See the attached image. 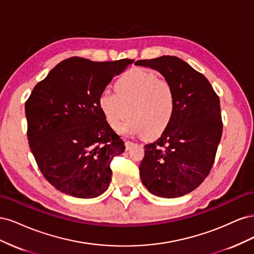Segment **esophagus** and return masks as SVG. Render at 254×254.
Segmentation results:
<instances>
[{"mask_svg": "<svg viewBox=\"0 0 254 254\" xmlns=\"http://www.w3.org/2000/svg\"><path fill=\"white\" fill-rule=\"evenodd\" d=\"M134 145V143L133 142H131V141H126L125 142V146H126V150H129L130 148L132 147V146Z\"/></svg>", "mask_w": 254, "mask_h": 254, "instance_id": "1", "label": "esophagus"}]
</instances>
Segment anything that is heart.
Wrapping results in <instances>:
<instances>
[{"mask_svg":"<svg viewBox=\"0 0 254 254\" xmlns=\"http://www.w3.org/2000/svg\"><path fill=\"white\" fill-rule=\"evenodd\" d=\"M115 93L104 90L97 105L108 125L129 133H144L146 137L162 134L174 120L177 107L176 92L172 84L143 68L123 74L114 84Z\"/></svg>","mask_w":254,"mask_h":254,"instance_id":"heart-1","label":"heart"}]
</instances>
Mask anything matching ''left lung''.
<instances>
[{"mask_svg": "<svg viewBox=\"0 0 254 254\" xmlns=\"http://www.w3.org/2000/svg\"><path fill=\"white\" fill-rule=\"evenodd\" d=\"M134 64L162 74L177 98L171 125L156 142L144 146L142 182L159 197L190 193L210 174L216 156L222 133L219 97L201 73L176 56L137 60Z\"/></svg>", "mask_w": 254, "mask_h": 254, "instance_id": "left-lung-1", "label": "left lung"}]
</instances>
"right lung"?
Segmentation results:
<instances>
[{"mask_svg": "<svg viewBox=\"0 0 254 254\" xmlns=\"http://www.w3.org/2000/svg\"><path fill=\"white\" fill-rule=\"evenodd\" d=\"M131 59L61 61L25 103L27 139L44 178L63 193L94 198L108 189L111 161L125 144L106 122L99 94Z\"/></svg>", "mask_w": 254, "mask_h": 254, "instance_id": "add662e5", "label": "right lung"}]
</instances>
